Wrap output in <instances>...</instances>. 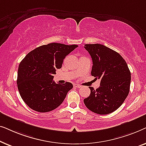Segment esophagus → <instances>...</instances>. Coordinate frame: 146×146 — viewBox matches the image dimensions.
<instances>
[{
	"label": "esophagus",
	"instance_id": "esophagus-1",
	"mask_svg": "<svg viewBox=\"0 0 146 146\" xmlns=\"http://www.w3.org/2000/svg\"><path fill=\"white\" fill-rule=\"evenodd\" d=\"M74 86L76 88H81V86L79 84H74Z\"/></svg>",
	"mask_w": 146,
	"mask_h": 146
}]
</instances>
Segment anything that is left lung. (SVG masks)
I'll use <instances>...</instances> for the list:
<instances>
[{"mask_svg":"<svg viewBox=\"0 0 146 146\" xmlns=\"http://www.w3.org/2000/svg\"><path fill=\"white\" fill-rule=\"evenodd\" d=\"M84 48L92 59L91 74L100 80V85L96 90L89 87L90 94L84 102L93 112L108 114L116 110L128 95L130 71L122 56L104 45L85 44Z\"/></svg>","mask_w":146,"mask_h":146,"instance_id":"1","label":"left lung"}]
</instances>
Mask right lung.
Masks as SVG:
<instances>
[{
	"mask_svg": "<svg viewBox=\"0 0 146 146\" xmlns=\"http://www.w3.org/2000/svg\"><path fill=\"white\" fill-rule=\"evenodd\" d=\"M78 46L50 43L30 52L20 63L17 86L28 106L38 112H48L63 102L72 84H56L52 80L68 54Z\"/></svg>",
	"mask_w": 146,
	"mask_h": 146,
	"instance_id": "1",
	"label": "right lung"
}]
</instances>
